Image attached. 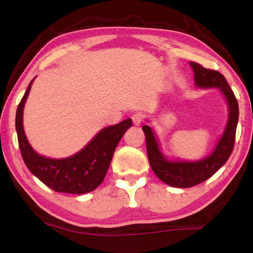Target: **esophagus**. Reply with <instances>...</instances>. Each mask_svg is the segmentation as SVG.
Listing matches in <instances>:
<instances>
[{
  "label": "esophagus",
  "mask_w": 253,
  "mask_h": 253,
  "mask_svg": "<svg viewBox=\"0 0 253 253\" xmlns=\"http://www.w3.org/2000/svg\"><path fill=\"white\" fill-rule=\"evenodd\" d=\"M131 119H132V124H134V126H140V124H142V116H140V114L132 115Z\"/></svg>",
  "instance_id": "1"
}]
</instances>
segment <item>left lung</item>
Segmentation results:
<instances>
[{
    "mask_svg": "<svg viewBox=\"0 0 253 253\" xmlns=\"http://www.w3.org/2000/svg\"><path fill=\"white\" fill-rule=\"evenodd\" d=\"M190 66L194 72L196 87L219 89L228 105L229 116L223 134L217 140L213 152L199 161L169 160L162 152L161 145L153 128L148 125L143 126L145 138H146L148 161L154 173L168 185L181 188L198 185L207 181L221 166L225 164L234 146L235 130L239 121L238 101L224 77L217 71L205 69L196 62L190 61Z\"/></svg>",
    "mask_w": 253,
    "mask_h": 253,
    "instance_id": "left-lung-1",
    "label": "left lung"
}]
</instances>
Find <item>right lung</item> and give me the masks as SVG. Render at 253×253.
<instances>
[{"label": "right lung", "instance_id": "add662e5", "mask_svg": "<svg viewBox=\"0 0 253 253\" xmlns=\"http://www.w3.org/2000/svg\"><path fill=\"white\" fill-rule=\"evenodd\" d=\"M34 79L20 101L15 117L19 147L25 165L34 176L55 192L84 194L96 190L104 181L119 140L131 126V119L102 128L83 149L71 156L50 158L40 155L30 145L23 128V109Z\"/></svg>", "mask_w": 253, "mask_h": 253}]
</instances>
